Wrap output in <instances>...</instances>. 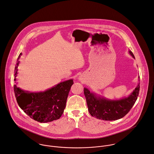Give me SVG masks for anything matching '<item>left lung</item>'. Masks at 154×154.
I'll return each instance as SVG.
<instances>
[{
    "mask_svg": "<svg viewBox=\"0 0 154 154\" xmlns=\"http://www.w3.org/2000/svg\"><path fill=\"white\" fill-rule=\"evenodd\" d=\"M129 54L134 58L131 51H129ZM139 90L140 83L127 97L119 100H109L100 97L91 92L87 88H84V94L89 112L92 117L99 120L113 121L123 118L130 111L137 99Z\"/></svg>",
    "mask_w": 154,
    "mask_h": 154,
    "instance_id": "left-lung-1",
    "label": "left lung"
}]
</instances>
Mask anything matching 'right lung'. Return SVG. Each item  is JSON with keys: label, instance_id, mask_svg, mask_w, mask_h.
<instances>
[{"label": "right lung", "instance_id": "add662e5", "mask_svg": "<svg viewBox=\"0 0 154 154\" xmlns=\"http://www.w3.org/2000/svg\"><path fill=\"white\" fill-rule=\"evenodd\" d=\"M15 68V79L18 74V60ZM73 80L61 82L43 92L24 91L14 85V89L20 107L32 119L40 123H48L59 119L65 108L66 102Z\"/></svg>", "mask_w": 154, "mask_h": 154}]
</instances>
